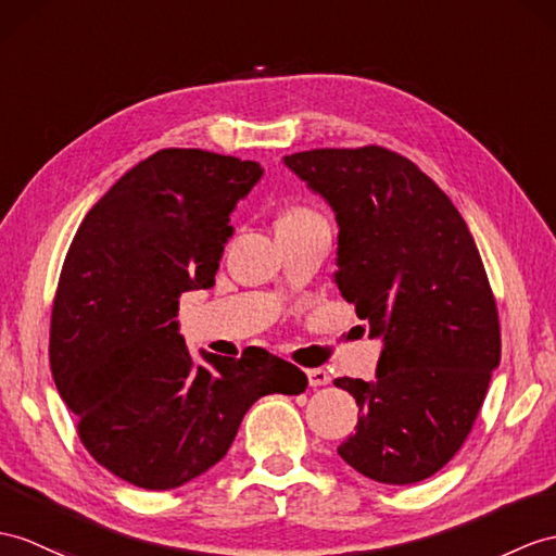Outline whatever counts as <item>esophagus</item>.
Instances as JSON below:
<instances>
[{
  "mask_svg": "<svg viewBox=\"0 0 556 556\" xmlns=\"http://www.w3.org/2000/svg\"><path fill=\"white\" fill-rule=\"evenodd\" d=\"M306 377H308V384L314 387V389H318V387H325L330 382V375L325 372L323 368H316V370H308L306 372Z\"/></svg>",
  "mask_w": 556,
  "mask_h": 556,
  "instance_id": "obj_1",
  "label": "esophagus"
}]
</instances>
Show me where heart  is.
I'll return each mask as SVG.
<instances>
[{"label": "heart", "mask_w": 556, "mask_h": 556, "mask_svg": "<svg viewBox=\"0 0 556 556\" xmlns=\"http://www.w3.org/2000/svg\"><path fill=\"white\" fill-rule=\"evenodd\" d=\"M306 222H318V216L306 210V207H290L278 216V226H286V224H306Z\"/></svg>", "instance_id": "b5f03b06"}]
</instances>
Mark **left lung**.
Returning a JSON list of instances; mask_svg holds the SVG:
<instances>
[{"mask_svg": "<svg viewBox=\"0 0 556 556\" xmlns=\"http://www.w3.org/2000/svg\"><path fill=\"white\" fill-rule=\"evenodd\" d=\"M282 162L334 212L332 282L382 342L375 380H334L361 415L337 453L372 481H422L465 443L500 365L479 250L448 195L387 148H320Z\"/></svg>", "mask_w": 556, "mask_h": 556, "instance_id": "obj_1", "label": "left lung"}]
</instances>
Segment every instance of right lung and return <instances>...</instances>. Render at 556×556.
Segmentation results:
<instances>
[{"label":"right lung","mask_w":556,"mask_h":556,"mask_svg":"<svg viewBox=\"0 0 556 556\" xmlns=\"http://www.w3.org/2000/svg\"><path fill=\"white\" fill-rule=\"evenodd\" d=\"M262 176L260 162L157 151L89 210L67 250L51 314L53 382L91 457L139 489L200 477L254 401L308 384L260 346L198 365L176 320L184 292L214 286L231 214Z\"/></svg>","instance_id":"1"}]
</instances>
